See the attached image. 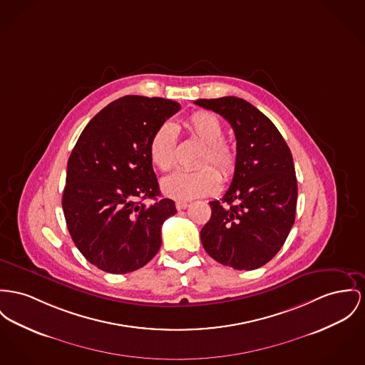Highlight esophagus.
<instances>
[{"mask_svg": "<svg viewBox=\"0 0 365 365\" xmlns=\"http://www.w3.org/2000/svg\"><path fill=\"white\" fill-rule=\"evenodd\" d=\"M175 207H177V210H184V209H187L188 207V202H175Z\"/></svg>", "mask_w": 365, "mask_h": 365, "instance_id": "esophagus-1", "label": "esophagus"}]
</instances>
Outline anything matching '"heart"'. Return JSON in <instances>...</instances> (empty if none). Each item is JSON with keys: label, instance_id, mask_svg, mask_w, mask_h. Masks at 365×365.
Instances as JSON below:
<instances>
[{"label": "heart", "instance_id": "b5f03b06", "mask_svg": "<svg viewBox=\"0 0 365 365\" xmlns=\"http://www.w3.org/2000/svg\"><path fill=\"white\" fill-rule=\"evenodd\" d=\"M185 130L191 137L203 144L194 171H175L162 181L163 194L173 199L188 200L215 194L221 178L230 181L238 166V156L232 146L222 140L224 125L219 118L206 110L192 113L185 122ZM149 159L159 170L169 171L175 165V134L170 124L159 125L149 140ZM205 164V167L201 165ZM212 164L214 168L207 167ZM222 177L220 178L219 175Z\"/></svg>", "mask_w": 365, "mask_h": 365}]
</instances>
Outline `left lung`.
I'll return each instance as SVG.
<instances>
[{
  "label": "left lung",
  "instance_id": "8db88e82",
  "mask_svg": "<svg viewBox=\"0 0 365 365\" xmlns=\"http://www.w3.org/2000/svg\"><path fill=\"white\" fill-rule=\"evenodd\" d=\"M231 124L237 138L238 166L221 202H209L210 220L200 241L210 257L235 269L268 263L287 241L296 215L297 181L278 128L242 98L197 99Z\"/></svg>",
  "mask_w": 365,
  "mask_h": 365
}]
</instances>
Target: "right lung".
I'll return each mask as SVG.
<instances>
[{
	"label": "right lung",
	"mask_w": 365,
	"mask_h": 365,
	"mask_svg": "<svg viewBox=\"0 0 365 365\" xmlns=\"http://www.w3.org/2000/svg\"><path fill=\"white\" fill-rule=\"evenodd\" d=\"M181 109L165 98L127 96L97 113L68 160L62 207L74 245L96 267L125 274L144 267L177 213L160 195L149 159L155 130ZM144 198L155 203L146 207Z\"/></svg>",
	"instance_id": "right-lung-1"
}]
</instances>
